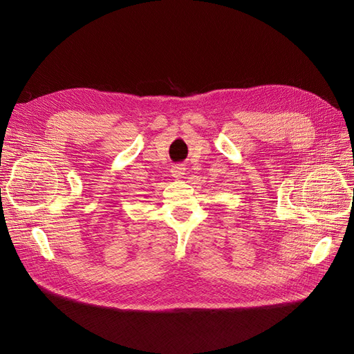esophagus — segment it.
I'll return each instance as SVG.
<instances>
[{"instance_id":"1","label":"esophagus","mask_w":354,"mask_h":354,"mask_svg":"<svg viewBox=\"0 0 354 354\" xmlns=\"http://www.w3.org/2000/svg\"><path fill=\"white\" fill-rule=\"evenodd\" d=\"M171 173H173V177L180 178L186 174V168H185V165H176V167H173V169H171Z\"/></svg>"}]
</instances>
